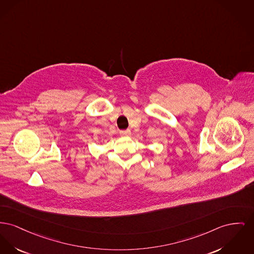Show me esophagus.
<instances>
[{
    "label": "esophagus",
    "mask_w": 254,
    "mask_h": 254,
    "mask_svg": "<svg viewBox=\"0 0 254 254\" xmlns=\"http://www.w3.org/2000/svg\"><path fill=\"white\" fill-rule=\"evenodd\" d=\"M120 134L122 135V136H130L131 132H130L129 129H126V130H121Z\"/></svg>",
    "instance_id": "1"
}]
</instances>
